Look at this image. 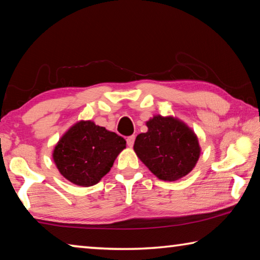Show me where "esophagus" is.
I'll return each mask as SVG.
<instances>
[{
    "label": "esophagus",
    "instance_id": "esophagus-1",
    "mask_svg": "<svg viewBox=\"0 0 260 260\" xmlns=\"http://www.w3.org/2000/svg\"><path fill=\"white\" fill-rule=\"evenodd\" d=\"M127 146H128L129 148H132L134 146V141H135V136L134 135H132V136H128V138H127Z\"/></svg>",
    "mask_w": 260,
    "mask_h": 260
}]
</instances>
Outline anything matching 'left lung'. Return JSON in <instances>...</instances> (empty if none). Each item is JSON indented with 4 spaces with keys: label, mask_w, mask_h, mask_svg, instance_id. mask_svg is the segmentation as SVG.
I'll return each instance as SVG.
<instances>
[{
    "label": "left lung",
    "mask_w": 260,
    "mask_h": 260,
    "mask_svg": "<svg viewBox=\"0 0 260 260\" xmlns=\"http://www.w3.org/2000/svg\"><path fill=\"white\" fill-rule=\"evenodd\" d=\"M148 132L136 136L134 151L158 179L175 181L195 167L201 147L191 128L174 117L157 114L147 122Z\"/></svg>",
    "instance_id": "1"
}]
</instances>
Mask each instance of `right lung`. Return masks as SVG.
I'll use <instances>...</instances> for the list:
<instances>
[{"label":"right lung","instance_id":"1","mask_svg":"<svg viewBox=\"0 0 260 260\" xmlns=\"http://www.w3.org/2000/svg\"><path fill=\"white\" fill-rule=\"evenodd\" d=\"M126 141L91 120H80L57 142L52 158L59 173L77 186H94L111 170Z\"/></svg>","mask_w":260,"mask_h":260}]
</instances>
